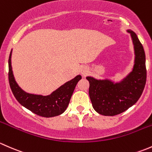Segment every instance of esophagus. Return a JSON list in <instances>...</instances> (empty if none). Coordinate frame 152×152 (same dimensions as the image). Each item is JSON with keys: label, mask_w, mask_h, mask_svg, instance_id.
<instances>
[{"label": "esophagus", "mask_w": 152, "mask_h": 152, "mask_svg": "<svg viewBox=\"0 0 152 152\" xmlns=\"http://www.w3.org/2000/svg\"><path fill=\"white\" fill-rule=\"evenodd\" d=\"M88 72V69L87 67L86 66H83L81 67L80 69V73L83 75H86Z\"/></svg>", "instance_id": "34e87169"}]
</instances>
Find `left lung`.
Segmentation results:
<instances>
[{"instance_id": "obj_1", "label": "left lung", "mask_w": 152, "mask_h": 152, "mask_svg": "<svg viewBox=\"0 0 152 152\" xmlns=\"http://www.w3.org/2000/svg\"><path fill=\"white\" fill-rule=\"evenodd\" d=\"M127 31L132 37L135 55L132 71L119 83L86 77L92 106L101 115L113 116L124 112L137 102L146 85V56L143 45L135 33Z\"/></svg>"}]
</instances>
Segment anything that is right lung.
<instances>
[{"instance_id": "right-lung-1", "label": "right lung", "mask_w": 152, "mask_h": 152, "mask_svg": "<svg viewBox=\"0 0 152 152\" xmlns=\"http://www.w3.org/2000/svg\"><path fill=\"white\" fill-rule=\"evenodd\" d=\"M11 57L12 51L9 58V85L19 103L34 113L42 117L50 118L63 113L68 107L77 83L82 78L81 75L76 76L74 79L66 82L48 96L26 93L15 81L12 72Z\"/></svg>"}]
</instances>
